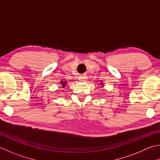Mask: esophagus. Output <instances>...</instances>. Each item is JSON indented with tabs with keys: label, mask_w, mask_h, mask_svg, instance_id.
<instances>
[{
	"label": "esophagus",
	"mask_w": 160,
	"mask_h": 160,
	"mask_svg": "<svg viewBox=\"0 0 160 160\" xmlns=\"http://www.w3.org/2000/svg\"><path fill=\"white\" fill-rule=\"evenodd\" d=\"M87 78H88V77H87V75H80V76L78 77V79H79V80H80V81H85Z\"/></svg>",
	"instance_id": "esophagus-1"
}]
</instances>
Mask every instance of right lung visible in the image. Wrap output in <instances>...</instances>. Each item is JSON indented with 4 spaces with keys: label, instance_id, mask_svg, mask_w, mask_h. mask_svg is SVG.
Returning <instances> with one entry per match:
<instances>
[{
    "label": "right lung",
    "instance_id": "1",
    "mask_svg": "<svg viewBox=\"0 0 160 160\" xmlns=\"http://www.w3.org/2000/svg\"><path fill=\"white\" fill-rule=\"evenodd\" d=\"M62 82V87H63V88H64V86H65V85H66V82H63V81H62V82Z\"/></svg>",
    "mask_w": 160,
    "mask_h": 160
}]
</instances>
